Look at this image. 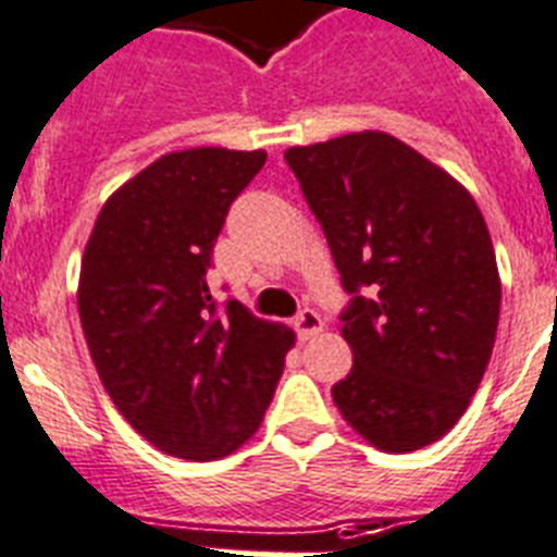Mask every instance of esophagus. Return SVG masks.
<instances>
[{
	"label": "esophagus",
	"mask_w": 557,
	"mask_h": 557,
	"mask_svg": "<svg viewBox=\"0 0 557 557\" xmlns=\"http://www.w3.org/2000/svg\"><path fill=\"white\" fill-rule=\"evenodd\" d=\"M296 330L307 342V338H312V335H319L321 330H324V319H321L315 310H301L296 319Z\"/></svg>",
	"instance_id": "esophagus-1"
}]
</instances>
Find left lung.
<instances>
[{
  "mask_svg": "<svg viewBox=\"0 0 557 557\" xmlns=\"http://www.w3.org/2000/svg\"><path fill=\"white\" fill-rule=\"evenodd\" d=\"M350 307L352 370L333 387L344 421L381 453L447 435L484 379L500 278L484 215L447 170L389 133L289 147Z\"/></svg>",
  "mask_w": 557,
  "mask_h": 557,
  "instance_id": "1",
  "label": "left lung"
}]
</instances>
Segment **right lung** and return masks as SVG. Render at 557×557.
I'll list each match as a JSON object with an SVG mask.
<instances>
[{
	"mask_svg": "<svg viewBox=\"0 0 557 557\" xmlns=\"http://www.w3.org/2000/svg\"><path fill=\"white\" fill-rule=\"evenodd\" d=\"M264 162L227 147L164 153L104 201L82 256L79 319L110 401L187 461L252 438L296 344L238 301L219 312L207 289L224 215Z\"/></svg>",
	"mask_w": 557,
	"mask_h": 557,
	"instance_id": "right-lung-1",
	"label": "right lung"
}]
</instances>
